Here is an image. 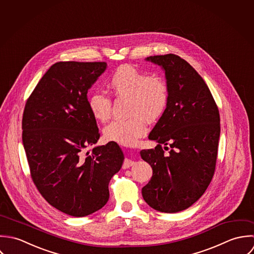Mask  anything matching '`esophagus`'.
Here are the masks:
<instances>
[{"label": "esophagus", "mask_w": 254, "mask_h": 254, "mask_svg": "<svg viewBox=\"0 0 254 254\" xmlns=\"http://www.w3.org/2000/svg\"><path fill=\"white\" fill-rule=\"evenodd\" d=\"M133 164H134V162H133L132 160H129V159H126V160L124 161V165H123V168H124V169H127V168L131 167Z\"/></svg>", "instance_id": "esophagus-1"}]
</instances>
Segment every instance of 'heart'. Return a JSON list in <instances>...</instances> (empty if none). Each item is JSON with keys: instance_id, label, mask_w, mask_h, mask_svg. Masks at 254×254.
<instances>
[{"instance_id": "heart-1", "label": "heart", "mask_w": 254, "mask_h": 254, "mask_svg": "<svg viewBox=\"0 0 254 254\" xmlns=\"http://www.w3.org/2000/svg\"><path fill=\"white\" fill-rule=\"evenodd\" d=\"M109 91L117 98H127V120L111 122L104 128V137L109 141L131 144L146 131V121H157L169 103V86L160 76H149L130 65L116 69L108 83ZM93 118L105 123L112 111V101L104 93L95 92L88 99Z\"/></svg>"}]
</instances>
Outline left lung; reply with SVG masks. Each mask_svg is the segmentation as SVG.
<instances>
[{
  "label": "left lung",
  "mask_w": 254,
  "mask_h": 254,
  "mask_svg": "<svg viewBox=\"0 0 254 254\" xmlns=\"http://www.w3.org/2000/svg\"><path fill=\"white\" fill-rule=\"evenodd\" d=\"M146 61L165 70L169 103L148 136L157 146L140 151L153 170L141 192L153 209L176 213L196 202L211 183L220 115L207 84L187 61L174 54Z\"/></svg>",
  "instance_id": "1"
}]
</instances>
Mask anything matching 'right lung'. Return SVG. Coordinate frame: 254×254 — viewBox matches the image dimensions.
Instances as JSON below:
<instances>
[{"label": "right lung", "instance_id": "right-lung-1", "mask_svg": "<svg viewBox=\"0 0 254 254\" xmlns=\"http://www.w3.org/2000/svg\"><path fill=\"white\" fill-rule=\"evenodd\" d=\"M106 68L105 62L56 63L24 107L22 142L32 181L47 202L73 217L107 203L109 183L125 159L114 141L83 151L100 137L87 92Z\"/></svg>", "mask_w": 254, "mask_h": 254}]
</instances>
